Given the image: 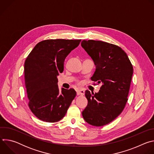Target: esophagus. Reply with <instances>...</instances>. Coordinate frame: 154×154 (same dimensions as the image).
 <instances>
[{"instance_id": "obj_1", "label": "esophagus", "mask_w": 154, "mask_h": 154, "mask_svg": "<svg viewBox=\"0 0 154 154\" xmlns=\"http://www.w3.org/2000/svg\"><path fill=\"white\" fill-rule=\"evenodd\" d=\"M77 94L83 96L85 95V91L83 90H79L77 91Z\"/></svg>"}]
</instances>
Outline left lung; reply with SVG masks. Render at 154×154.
Here are the masks:
<instances>
[{"label": "left lung", "mask_w": 154, "mask_h": 154, "mask_svg": "<svg viewBox=\"0 0 154 154\" xmlns=\"http://www.w3.org/2000/svg\"><path fill=\"white\" fill-rule=\"evenodd\" d=\"M81 46L96 66L91 80L102 83L97 93L85 91L88 102L82 116L92 125L103 126L123 111L128 100L133 66L127 54L116 45L101 41L83 40Z\"/></svg>", "instance_id": "left-lung-1"}]
</instances>
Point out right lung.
<instances>
[{"mask_svg": "<svg viewBox=\"0 0 154 154\" xmlns=\"http://www.w3.org/2000/svg\"><path fill=\"white\" fill-rule=\"evenodd\" d=\"M81 39H46L38 42L24 63L25 84L29 106L39 119L48 122L61 120L76 96L73 88H62L57 76L64 61Z\"/></svg>", "mask_w": 154, "mask_h": 154, "instance_id": "1", "label": "right lung"}]
</instances>
